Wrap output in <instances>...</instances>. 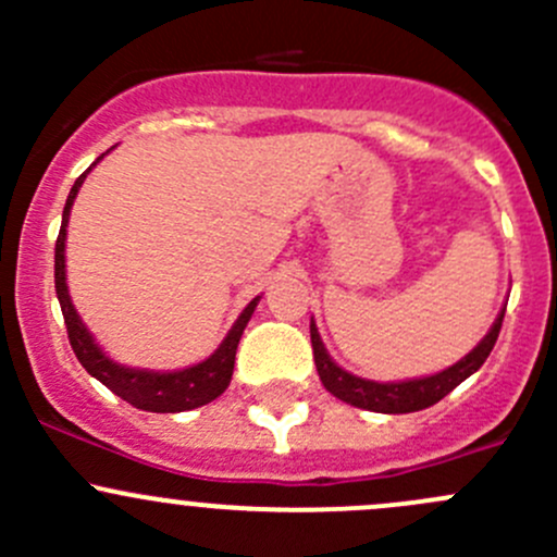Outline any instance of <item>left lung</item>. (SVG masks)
I'll return each instance as SVG.
<instances>
[{
    "label": "left lung",
    "instance_id": "obj_1",
    "mask_svg": "<svg viewBox=\"0 0 557 557\" xmlns=\"http://www.w3.org/2000/svg\"><path fill=\"white\" fill-rule=\"evenodd\" d=\"M507 307L498 312V318L493 320L491 331L480 339V345L463 356L460 361H455L453 367L442 369V372L429 374V377H414V380H398V383H374V380L358 377V374L345 372L334 358L325 350L323 339L318 334V325L310 320V336H312V356L314 367H318L320 383L331 396H336L339 401L352 404L358 409H369V412H383V414H407L418 412V409L431 407V404L442 401L453 387H458L466 377L476 372V369L485 363V358L491 356L493 345L498 339V331H502V320Z\"/></svg>",
    "mask_w": 557,
    "mask_h": 557
}]
</instances>
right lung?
Returning a JSON list of instances; mask_svg holds the SVG:
<instances>
[{"label":"right lung","mask_w":557,"mask_h":557,"mask_svg":"<svg viewBox=\"0 0 557 557\" xmlns=\"http://www.w3.org/2000/svg\"><path fill=\"white\" fill-rule=\"evenodd\" d=\"M102 159L104 153L94 161L91 170ZM88 172H83L81 177L75 180L70 196H66L64 215H61V232L59 239H55V296H59L66 334H70V345L72 350H75L77 361L83 363V369H86L91 377H97L104 387H110L115 396H121L123 401H128L132 407L145 409V412H185V409H196L215 401V398L226 391L228 383H232L237 345L239 339H243L247 320L256 312L261 296H256V299L239 312V318L234 320V325L228 329L226 339L218 345V350L212 352L210 358H205V361L194 363V367L174 369V372H153V369H137L112 361V358L102 350V345L94 339L88 325L81 320V314H77L75 305H72L70 299V288H66V223H70L72 205H75V196Z\"/></svg>","instance_id":"obj_1"}]
</instances>
